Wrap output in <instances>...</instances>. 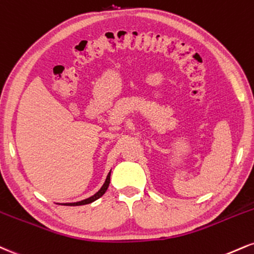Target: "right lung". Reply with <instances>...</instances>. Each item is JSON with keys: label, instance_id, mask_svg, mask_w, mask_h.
<instances>
[{"label": "right lung", "instance_id": "obj_1", "mask_svg": "<svg viewBox=\"0 0 254 254\" xmlns=\"http://www.w3.org/2000/svg\"><path fill=\"white\" fill-rule=\"evenodd\" d=\"M110 176H111V170H110L108 176H106V180H105V182H104V185L102 186V188H100L96 194L92 195V196L85 198V200L78 201V202H69V203H63V204H65V206H81V204H87V203H91V202H93V201L98 200V198L102 197L103 195L105 194V191L108 190L109 185H110Z\"/></svg>", "mask_w": 254, "mask_h": 254}]
</instances>
